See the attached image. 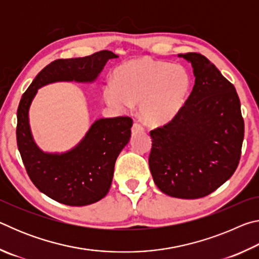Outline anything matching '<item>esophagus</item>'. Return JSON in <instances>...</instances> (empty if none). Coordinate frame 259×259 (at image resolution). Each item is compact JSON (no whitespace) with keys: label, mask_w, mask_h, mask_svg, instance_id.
Here are the masks:
<instances>
[{"label":"esophagus","mask_w":259,"mask_h":259,"mask_svg":"<svg viewBox=\"0 0 259 259\" xmlns=\"http://www.w3.org/2000/svg\"><path fill=\"white\" fill-rule=\"evenodd\" d=\"M131 131H133V134H136V133H143L144 131V128L142 124H139L138 122H135L133 128H131Z\"/></svg>","instance_id":"esophagus-1"}]
</instances>
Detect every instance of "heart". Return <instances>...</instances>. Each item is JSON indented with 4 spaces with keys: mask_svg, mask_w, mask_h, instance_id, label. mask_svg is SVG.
<instances>
[{
    "mask_svg": "<svg viewBox=\"0 0 259 259\" xmlns=\"http://www.w3.org/2000/svg\"><path fill=\"white\" fill-rule=\"evenodd\" d=\"M191 85L190 73L182 65L142 57L114 71L113 83L104 88V98L117 109L139 103V114L146 123L163 125L185 106Z\"/></svg>",
    "mask_w": 259,
    "mask_h": 259,
    "instance_id": "obj_1",
    "label": "heart"
}]
</instances>
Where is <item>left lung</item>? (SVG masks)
Listing matches in <instances>:
<instances>
[{
	"mask_svg": "<svg viewBox=\"0 0 259 259\" xmlns=\"http://www.w3.org/2000/svg\"><path fill=\"white\" fill-rule=\"evenodd\" d=\"M183 57L195 83L185 106L169 123L152 130L148 164L164 194L199 199L229 181L238 168L244 136L239 96L201 54Z\"/></svg>",
	"mask_w": 259,
	"mask_h": 259,
	"instance_id": "obj_1",
	"label": "left lung"
}]
</instances>
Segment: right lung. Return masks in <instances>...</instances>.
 <instances>
[{"mask_svg":"<svg viewBox=\"0 0 259 259\" xmlns=\"http://www.w3.org/2000/svg\"><path fill=\"white\" fill-rule=\"evenodd\" d=\"M103 50L82 58L57 59L37 74L25 91L17 111V145L30 181L57 202L82 207L102 200L111 187L114 165L128 144L133 120L128 116L99 119L84 137L65 153H46L30 133L28 111L37 90L60 81L94 82L109 59Z\"/></svg>","mask_w":259,"mask_h":259,"instance_id":"add662e5","label":"right lung"}]
</instances>
